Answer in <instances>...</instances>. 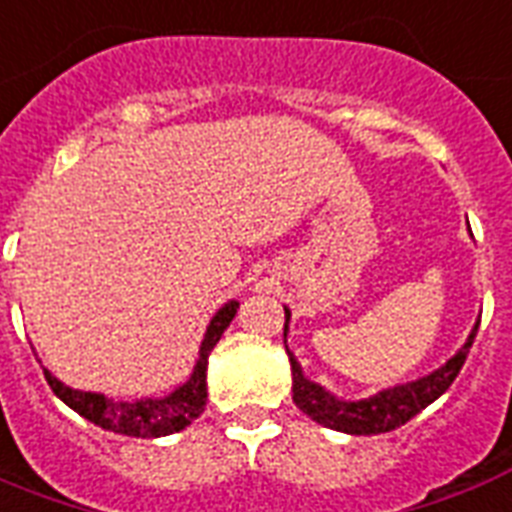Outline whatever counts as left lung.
<instances>
[{"label":"left lung","instance_id":"left-lung-1","mask_svg":"<svg viewBox=\"0 0 512 512\" xmlns=\"http://www.w3.org/2000/svg\"><path fill=\"white\" fill-rule=\"evenodd\" d=\"M290 317L292 311L284 306V343H287V333H290ZM481 319L475 322L467 341L459 351H456L446 365H440L427 376L416 378V381H405V384L386 386L381 392L362 400H341L327 392L325 386L314 384L311 378H306L300 362L295 360V354L287 349L292 368V400L300 411L311 416V419L335 432H346V435H381V432H392V429L403 427L405 421H411L416 413H421L427 405L438 400L448 386L454 384V378L459 376L470 346L475 341Z\"/></svg>","mask_w":512,"mask_h":512}]
</instances>
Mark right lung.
Instances as JSON below:
<instances>
[{
	"label": "right lung",
	"instance_id": "right-lung-1",
	"mask_svg": "<svg viewBox=\"0 0 512 512\" xmlns=\"http://www.w3.org/2000/svg\"><path fill=\"white\" fill-rule=\"evenodd\" d=\"M236 308H239V300H228L225 306L217 308V314L206 325L204 341L198 346V360L193 365V373L185 384L171 389L169 395L112 400L101 392L72 389L64 381H58L48 368H42V373L48 378L50 389L56 392L58 400H64L72 411H77L93 424H99L101 429L115 432V435H128V438H166V435H174V432L190 427V421L204 413L209 354L236 317Z\"/></svg>",
	"mask_w": 512,
	"mask_h": 512
}]
</instances>
